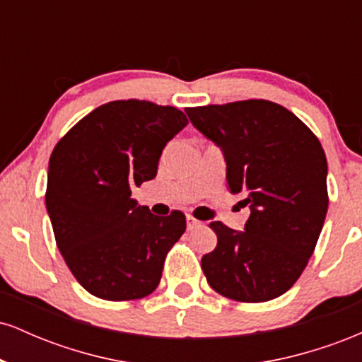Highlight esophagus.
Here are the masks:
<instances>
[{"instance_id":"obj_1","label":"esophagus","mask_w":362,"mask_h":362,"mask_svg":"<svg viewBox=\"0 0 362 362\" xmlns=\"http://www.w3.org/2000/svg\"><path fill=\"white\" fill-rule=\"evenodd\" d=\"M202 224V221H199V219H195L194 216H187V228H189V230H194V228H197V226H201Z\"/></svg>"}]
</instances>
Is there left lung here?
Wrapping results in <instances>:
<instances>
[{
    "label": "left lung",
    "instance_id": "obj_1",
    "mask_svg": "<svg viewBox=\"0 0 362 362\" xmlns=\"http://www.w3.org/2000/svg\"><path fill=\"white\" fill-rule=\"evenodd\" d=\"M190 122L223 151L231 194L250 207L245 231L221 221L202 257L216 293L243 303L274 300L305 271L328 209L327 158L293 112L269 100L187 109Z\"/></svg>",
    "mask_w": 362,
    "mask_h": 362
}]
</instances>
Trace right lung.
Returning <instances> with one entry per match:
<instances>
[{"label": "right lung", "mask_w": 362, "mask_h": 362, "mask_svg": "<svg viewBox=\"0 0 362 362\" xmlns=\"http://www.w3.org/2000/svg\"><path fill=\"white\" fill-rule=\"evenodd\" d=\"M189 120L175 107L115 100L90 112L54 148L45 207L62 259L93 296L129 301L158 288L185 216H155L131 197Z\"/></svg>", "instance_id": "obj_1"}]
</instances>
